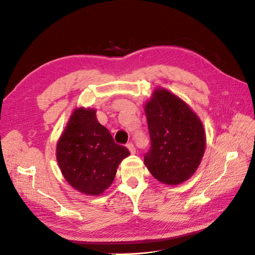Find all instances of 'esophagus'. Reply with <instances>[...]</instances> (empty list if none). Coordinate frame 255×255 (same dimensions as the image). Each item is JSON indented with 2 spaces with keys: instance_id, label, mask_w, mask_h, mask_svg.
Masks as SVG:
<instances>
[{
  "instance_id": "esophagus-1",
  "label": "esophagus",
  "mask_w": 255,
  "mask_h": 255,
  "mask_svg": "<svg viewBox=\"0 0 255 255\" xmlns=\"http://www.w3.org/2000/svg\"><path fill=\"white\" fill-rule=\"evenodd\" d=\"M127 147L129 149V151H130V153H131V154H134V153H135V147H134V145L131 143V142H128V143H127Z\"/></svg>"
}]
</instances>
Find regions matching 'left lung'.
<instances>
[{
  "label": "left lung",
  "instance_id": "8db88e82",
  "mask_svg": "<svg viewBox=\"0 0 255 255\" xmlns=\"http://www.w3.org/2000/svg\"><path fill=\"white\" fill-rule=\"evenodd\" d=\"M151 146L144 164L154 178L178 185L193 175L202 159L205 133L192 110L165 89H158L145 104Z\"/></svg>",
  "mask_w": 255,
  "mask_h": 255
}]
</instances>
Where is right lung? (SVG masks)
Segmentation results:
<instances>
[{"mask_svg": "<svg viewBox=\"0 0 255 255\" xmlns=\"http://www.w3.org/2000/svg\"><path fill=\"white\" fill-rule=\"evenodd\" d=\"M130 154L115 143L110 131L98 122L96 111L77 109L70 116L56 146L62 174L77 190L98 195L113 182L116 170Z\"/></svg>", "mask_w": 255, "mask_h": 255, "instance_id": "add662e5", "label": "right lung"}]
</instances>
